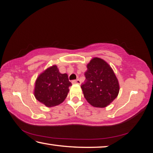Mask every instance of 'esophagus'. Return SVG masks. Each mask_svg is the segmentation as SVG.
I'll use <instances>...</instances> for the list:
<instances>
[{
  "instance_id": "esophagus-1",
  "label": "esophagus",
  "mask_w": 153,
  "mask_h": 153,
  "mask_svg": "<svg viewBox=\"0 0 153 153\" xmlns=\"http://www.w3.org/2000/svg\"><path fill=\"white\" fill-rule=\"evenodd\" d=\"M72 84H80L81 83V81L79 79H76V80H73L72 81Z\"/></svg>"
}]
</instances>
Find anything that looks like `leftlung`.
<instances>
[{
	"label": "left lung",
	"instance_id": "left-lung-1",
	"mask_svg": "<svg viewBox=\"0 0 153 153\" xmlns=\"http://www.w3.org/2000/svg\"><path fill=\"white\" fill-rule=\"evenodd\" d=\"M87 68L85 83L81 85L84 97L94 107L105 108L118 96V79L109 64L98 57L92 59Z\"/></svg>",
	"mask_w": 153,
	"mask_h": 153
}]
</instances>
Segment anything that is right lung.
Returning a JSON list of instances; mask_svg holds the SVG:
<instances>
[{"instance_id":"1","label":"right lung","mask_w":153,"mask_h":153,"mask_svg":"<svg viewBox=\"0 0 153 153\" xmlns=\"http://www.w3.org/2000/svg\"><path fill=\"white\" fill-rule=\"evenodd\" d=\"M72 83L67 74H61L56 65L41 73L35 82L34 94L40 103L54 107L63 102Z\"/></svg>"}]
</instances>
